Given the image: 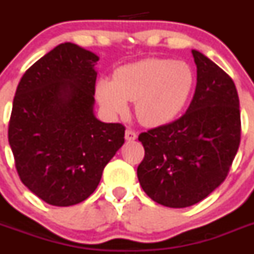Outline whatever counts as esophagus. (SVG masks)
Instances as JSON below:
<instances>
[{
	"instance_id": "esophagus-1",
	"label": "esophagus",
	"mask_w": 254,
	"mask_h": 254,
	"mask_svg": "<svg viewBox=\"0 0 254 254\" xmlns=\"http://www.w3.org/2000/svg\"><path fill=\"white\" fill-rule=\"evenodd\" d=\"M125 137L127 141H133L137 138V133L132 129H126V133H125Z\"/></svg>"
}]
</instances>
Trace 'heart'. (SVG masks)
Returning <instances> with one entry per match:
<instances>
[{"mask_svg":"<svg viewBox=\"0 0 254 254\" xmlns=\"http://www.w3.org/2000/svg\"><path fill=\"white\" fill-rule=\"evenodd\" d=\"M194 84L192 69L185 62L147 58L120 67L113 80L100 78L96 98L111 116L126 113L134 103V113L146 126L169 123L182 112Z\"/></svg>","mask_w":254,"mask_h":254,"instance_id":"obj_1","label":"heart"}]
</instances>
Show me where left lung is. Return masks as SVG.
<instances>
[{"mask_svg":"<svg viewBox=\"0 0 254 254\" xmlns=\"http://www.w3.org/2000/svg\"><path fill=\"white\" fill-rule=\"evenodd\" d=\"M193 99L181 118L138 136L145 158L137 177L145 193L167 207L202 201L228 176L241 143V111L232 77L201 52Z\"/></svg>","mask_w":254,"mask_h":254,"instance_id":"8db88e82","label":"left lung"}]
</instances>
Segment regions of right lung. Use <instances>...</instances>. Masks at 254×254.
Masks as SVG:
<instances>
[{
	"label": "right lung",
	"instance_id": "add662e5",
	"mask_svg": "<svg viewBox=\"0 0 254 254\" xmlns=\"http://www.w3.org/2000/svg\"><path fill=\"white\" fill-rule=\"evenodd\" d=\"M98 61L93 52L62 43L17 85L8 142L21 182L49 205L85 201L125 142V126L94 114Z\"/></svg>",
	"mask_w": 254,
	"mask_h": 254
}]
</instances>
